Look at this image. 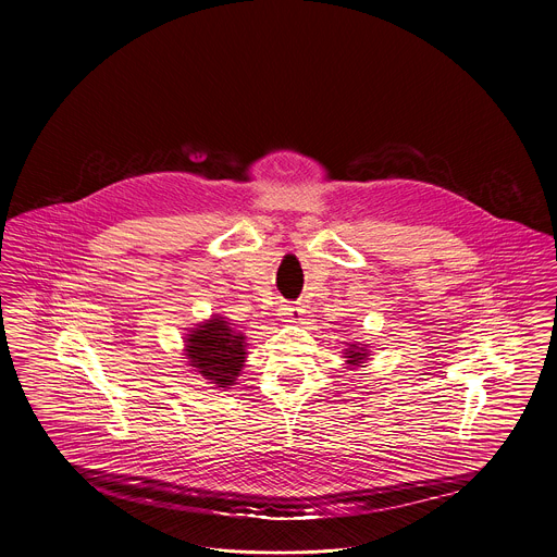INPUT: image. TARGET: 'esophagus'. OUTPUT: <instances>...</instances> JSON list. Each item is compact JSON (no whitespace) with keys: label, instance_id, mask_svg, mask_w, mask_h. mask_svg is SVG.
<instances>
[{"label":"esophagus","instance_id":"esophagus-1","mask_svg":"<svg viewBox=\"0 0 557 557\" xmlns=\"http://www.w3.org/2000/svg\"><path fill=\"white\" fill-rule=\"evenodd\" d=\"M302 313H305V309L300 305H295V302H288V305L280 307V318L288 324H299L302 320Z\"/></svg>","mask_w":557,"mask_h":557}]
</instances>
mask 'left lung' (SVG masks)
Wrapping results in <instances>:
<instances>
[{
  "mask_svg": "<svg viewBox=\"0 0 557 557\" xmlns=\"http://www.w3.org/2000/svg\"><path fill=\"white\" fill-rule=\"evenodd\" d=\"M343 358L349 367H360L364 360H369V349L362 343H347Z\"/></svg>",
  "mask_w": 557,
  "mask_h": 557,
  "instance_id": "obj_1",
  "label": "left lung"
}]
</instances>
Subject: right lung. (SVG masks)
<instances>
[{
    "instance_id": "1",
    "label": "right lung",
    "mask_w": 557,
    "mask_h": 557,
    "mask_svg": "<svg viewBox=\"0 0 557 557\" xmlns=\"http://www.w3.org/2000/svg\"><path fill=\"white\" fill-rule=\"evenodd\" d=\"M184 356L188 364L215 387L235 384L246 362V337L226 318L212 315L186 335Z\"/></svg>"
}]
</instances>
